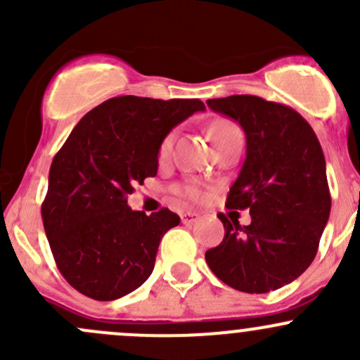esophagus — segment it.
<instances>
[{"label": "esophagus", "instance_id": "34e87169", "mask_svg": "<svg viewBox=\"0 0 360 360\" xmlns=\"http://www.w3.org/2000/svg\"><path fill=\"white\" fill-rule=\"evenodd\" d=\"M198 217L197 212H191V210H186V212H181V221H183L184 224H190L193 223L195 219Z\"/></svg>", "mask_w": 360, "mask_h": 360}]
</instances>
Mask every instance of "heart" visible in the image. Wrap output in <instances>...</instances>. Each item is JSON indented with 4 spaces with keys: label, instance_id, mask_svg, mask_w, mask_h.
<instances>
[{
    "label": "heart",
    "instance_id": "b5f03b06",
    "mask_svg": "<svg viewBox=\"0 0 360 360\" xmlns=\"http://www.w3.org/2000/svg\"><path fill=\"white\" fill-rule=\"evenodd\" d=\"M237 132H240V129H238L235 123L228 122V120H219V122H214L212 127H210V130H209L212 143H216V141H219V139H223V137L231 136V134H237ZM172 141H174L172 134H169V136L162 141V144H160V158L169 157L170 150H172ZM174 190H176V193H179L181 197L188 198V200H200L202 198V190L193 183L179 184V186H176Z\"/></svg>",
    "mask_w": 360,
    "mask_h": 360
}]
</instances>
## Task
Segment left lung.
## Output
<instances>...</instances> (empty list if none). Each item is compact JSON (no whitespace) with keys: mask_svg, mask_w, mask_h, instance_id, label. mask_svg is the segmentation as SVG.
<instances>
[{"mask_svg":"<svg viewBox=\"0 0 360 360\" xmlns=\"http://www.w3.org/2000/svg\"><path fill=\"white\" fill-rule=\"evenodd\" d=\"M207 106L244 129L248 150L226 198L249 209L250 223L217 214L224 238L205 252L219 281L263 294L291 284L311 264L331 212L326 158L307 120L291 108L256 96L209 99Z\"/></svg>","mask_w":360,"mask_h":360,"instance_id":"1","label":"left lung"}]
</instances>
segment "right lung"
<instances>
[{
  "label": "right lung",
  "mask_w": 360,
  "mask_h": 360,
  "mask_svg": "<svg viewBox=\"0 0 360 360\" xmlns=\"http://www.w3.org/2000/svg\"><path fill=\"white\" fill-rule=\"evenodd\" d=\"M197 111L198 99L122 96L86 112L53 157L43 226L64 278L82 294L112 301L136 291L155 268L158 245L179 216H146L127 195L158 170L160 144Z\"/></svg>",
  "instance_id": "1"
}]
</instances>
